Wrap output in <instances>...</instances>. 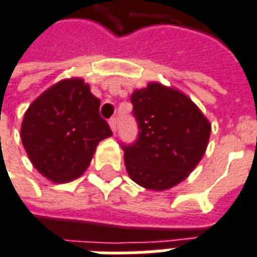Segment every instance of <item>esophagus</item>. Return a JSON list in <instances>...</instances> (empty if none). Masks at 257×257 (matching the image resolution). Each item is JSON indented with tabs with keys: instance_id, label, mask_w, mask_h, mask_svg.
Masks as SVG:
<instances>
[{
	"instance_id": "esophagus-1",
	"label": "esophagus",
	"mask_w": 257,
	"mask_h": 257,
	"mask_svg": "<svg viewBox=\"0 0 257 257\" xmlns=\"http://www.w3.org/2000/svg\"><path fill=\"white\" fill-rule=\"evenodd\" d=\"M108 123H110V128L111 131H112V134H115L116 132V118H110V121H108Z\"/></svg>"
}]
</instances>
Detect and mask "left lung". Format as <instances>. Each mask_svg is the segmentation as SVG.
Instances as JSON below:
<instances>
[{
    "label": "left lung",
    "instance_id": "1",
    "mask_svg": "<svg viewBox=\"0 0 257 257\" xmlns=\"http://www.w3.org/2000/svg\"><path fill=\"white\" fill-rule=\"evenodd\" d=\"M139 135L122 145L129 177L152 191L182 182L203 157L211 125L182 91L149 83L131 96Z\"/></svg>",
    "mask_w": 257,
    "mask_h": 257
}]
</instances>
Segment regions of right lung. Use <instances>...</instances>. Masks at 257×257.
<instances>
[{
    "instance_id": "obj_1",
    "label": "right lung",
    "mask_w": 257,
    "mask_h": 257,
    "mask_svg": "<svg viewBox=\"0 0 257 257\" xmlns=\"http://www.w3.org/2000/svg\"><path fill=\"white\" fill-rule=\"evenodd\" d=\"M100 100L82 79H64L30 104L21 138L37 171L55 184L79 178L100 142L112 135Z\"/></svg>"
}]
</instances>
